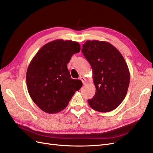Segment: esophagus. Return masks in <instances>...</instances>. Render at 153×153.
Wrapping results in <instances>:
<instances>
[{"label":"esophagus","instance_id":"1","mask_svg":"<svg viewBox=\"0 0 153 153\" xmlns=\"http://www.w3.org/2000/svg\"><path fill=\"white\" fill-rule=\"evenodd\" d=\"M79 79L82 82V83H83V84L84 85H85V84H86V80H85V77H84V76H80V78H79Z\"/></svg>","mask_w":153,"mask_h":153}]
</instances>
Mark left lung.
Instances as JSON below:
<instances>
[{
    "label": "left lung",
    "mask_w": 153,
    "mask_h": 153,
    "mask_svg": "<svg viewBox=\"0 0 153 153\" xmlns=\"http://www.w3.org/2000/svg\"><path fill=\"white\" fill-rule=\"evenodd\" d=\"M82 52L93 71L96 93L88 100L90 106L100 112L115 109L126 95L130 77L123 55L110 43L97 40L87 41Z\"/></svg>",
    "instance_id": "obj_1"
}]
</instances>
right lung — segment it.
<instances>
[{
	"label": "right lung",
	"mask_w": 153,
	"mask_h": 153,
	"mask_svg": "<svg viewBox=\"0 0 153 153\" xmlns=\"http://www.w3.org/2000/svg\"><path fill=\"white\" fill-rule=\"evenodd\" d=\"M80 51L78 42L57 39L45 45L32 59L27 71V89L45 112H61L82 87V82L72 79L67 68L72 55Z\"/></svg>",
	"instance_id": "1"
}]
</instances>
